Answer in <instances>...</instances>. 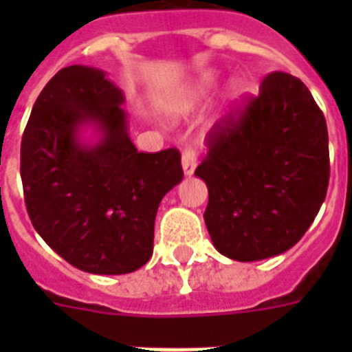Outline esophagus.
Listing matches in <instances>:
<instances>
[{
    "mask_svg": "<svg viewBox=\"0 0 352 352\" xmlns=\"http://www.w3.org/2000/svg\"><path fill=\"white\" fill-rule=\"evenodd\" d=\"M182 171H184V175L190 177L193 175V171L197 168V157H195V151L193 149H184V153H182Z\"/></svg>",
    "mask_w": 352,
    "mask_h": 352,
    "instance_id": "1",
    "label": "esophagus"
}]
</instances>
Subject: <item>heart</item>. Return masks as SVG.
Masks as SVG:
<instances>
[{"label":"heart","instance_id":"b5f03b06","mask_svg":"<svg viewBox=\"0 0 352 352\" xmlns=\"http://www.w3.org/2000/svg\"><path fill=\"white\" fill-rule=\"evenodd\" d=\"M215 82H217V76H215V74L204 73L203 76L197 80V84L192 85L190 89L184 91L182 95H179L175 100L171 102L170 104L171 117L179 118L182 117V115H188V113L192 111L193 107H195V104H197V102L201 100V98H203V96L212 89V87H214ZM228 91H230L232 98H237V96L243 93V82H241V80H232Z\"/></svg>","mask_w":352,"mask_h":352}]
</instances>
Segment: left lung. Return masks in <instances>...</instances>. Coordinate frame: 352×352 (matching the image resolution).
<instances>
[{"instance_id": "8db88e82", "label": "left lung", "mask_w": 352, "mask_h": 352, "mask_svg": "<svg viewBox=\"0 0 352 352\" xmlns=\"http://www.w3.org/2000/svg\"><path fill=\"white\" fill-rule=\"evenodd\" d=\"M208 186L204 223L235 261L283 254L303 237L329 186V135L300 78L272 73L237 118L217 127L195 170Z\"/></svg>"}]
</instances>
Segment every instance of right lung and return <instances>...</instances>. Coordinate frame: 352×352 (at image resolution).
Masks as SVG:
<instances>
[{
	"label": "right lung",
	"mask_w": 352,
	"mask_h": 352,
	"mask_svg": "<svg viewBox=\"0 0 352 352\" xmlns=\"http://www.w3.org/2000/svg\"><path fill=\"white\" fill-rule=\"evenodd\" d=\"M124 100L106 71L69 65L47 82L21 138L34 230L73 267L100 276L149 261L160 201L182 181L177 149L138 153Z\"/></svg>",
	"instance_id": "1"
}]
</instances>
